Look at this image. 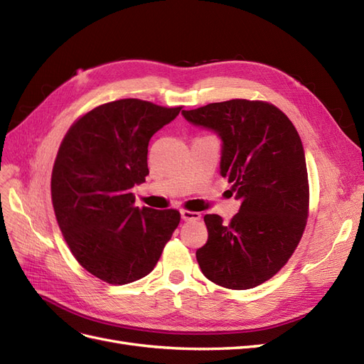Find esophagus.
Here are the masks:
<instances>
[{"label": "esophagus", "mask_w": 364, "mask_h": 364, "mask_svg": "<svg viewBox=\"0 0 364 364\" xmlns=\"http://www.w3.org/2000/svg\"><path fill=\"white\" fill-rule=\"evenodd\" d=\"M181 217L185 222H191V220H200V214L196 211H188V209H182Z\"/></svg>", "instance_id": "34e87169"}]
</instances>
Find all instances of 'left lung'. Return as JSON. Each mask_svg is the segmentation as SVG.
Here are the masks:
<instances>
[{"label":"left lung","instance_id":"1","mask_svg":"<svg viewBox=\"0 0 364 364\" xmlns=\"http://www.w3.org/2000/svg\"><path fill=\"white\" fill-rule=\"evenodd\" d=\"M182 115L222 139L220 174L241 202L229 223L205 215L208 241L197 249V262L225 289L257 287L284 267L306 225L310 191L301 136L287 115L266 102L237 98Z\"/></svg>","mask_w":364,"mask_h":364}]
</instances>
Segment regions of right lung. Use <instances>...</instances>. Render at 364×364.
<instances>
[{
  "instance_id": "1",
  "label": "right lung",
  "mask_w": 364,
  "mask_h": 364,
  "mask_svg": "<svg viewBox=\"0 0 364 364\" xmlns=\"http://www.w3.org/2000/svg\"><path fill=\"white\" fill-rule=\"evenodd\" d=\"M182 107L138 98L98 106L70 127L51 174V200L74 258L109 284L149 274L181 222L176 209L135 206L146 182L147 147Z\"/></svg>"
}]
</instances>
